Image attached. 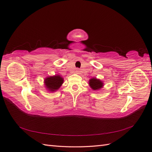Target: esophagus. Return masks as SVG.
<instances>
[{
    "mask_svg": "<svg viewBox=\"0 0 152 152\" xmlns=\"http://www.w3.org/2000/svg\"><path fill=\"white\" fill-rule=\"evenodd\" d=\"M75 72H76V73H79L80 72V71H79V69H76V71H75Z\"/></svg>",
    "mask_w": 152,
    "mask_h": 152,
    "instance_id": "1",
    "label": "esophagus"
}]
</instances>
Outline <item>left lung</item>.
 I'll return each mask as SVG.
<instances>
[{
    "label": "left lung",
    "mask_w": 152,
    "mask_h": 152,
    "mask_svg": "<svg viewBox=\"0 0 152 152\" xmlns=\"http://www.w3.org/2000/svg\"><path fill=\"white\" fill-rule=\"evenodd\" d=\"M89 84L94 91H97L102 88L103 86V82L99 79H96V78H93V79L89 80Z\"/></svg>",
    "instance_id": "1"
}]
</instances>
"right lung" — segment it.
Returning <instances> with one entry per match:
<instances>
[{
	"mask_svg": "<svg viewBox=\"0 0 152 152\" xmlns=\"http://www.w3.org/2000/svg\"><path fill=\"white\" fill-rule=\"evenodd\" d=\"M63 78L60 75L50 76L45 78L44 80V84L45 87L49 91L54 92L57 91L63 83Z\"/></svg>",
	"mask_w": 152,
	"mask_h": 152,
	"instance_id": "right-lung-1",
	"label": "right lung"
}]
</instances>
